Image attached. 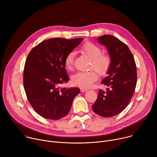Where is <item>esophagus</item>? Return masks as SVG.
Masks as SVG:
<instances>
[{"label":"esophagus","mask_w":157,"mask_h":157,"mask_svg":"<svg viewBox=\"0 0 157 157\" xmlns=\"http://www.w3.org/2000/svg\"><path fill=\"white\" fill-rule=\"evenodd\" d=\"M80 90H81V91L82 93H84V92H86V91H87V89L81 87V88H80Z\"/></svg>","instance_id":"34e87169"}]
</instances>
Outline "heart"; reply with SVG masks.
Listing matches in <instances>:
<instances>
[{"label":"heart","mask_w":157,"mask_h":157,"mask_svg":"<svg viewBox=\"0 0 157 157\" xmlns=\"http://www.w3.org/2000/svg\"><path fill=\"white\" fill-rule=\"evenodd\" d=\"M80 50L83 54L91 58L89 68L96 69L101 75L107 73L112 64V58L109 54L102 53L101 48L91 41L84 43ZM75 55L73 52H70L65 56L64 64L68 70H72L73 68ZM96 71L91 70L78 72L72 76L71 82L76 86L89 87L98 78V73Z\"/></svg>","instance_id":"obj_1"}]
</instances>
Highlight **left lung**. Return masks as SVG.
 <instances>
[{
	"label": "left lung",
	"mask_w": 157,
	"mask_h": 157,
	"mask_svg": "<svg viewBox=\"0 0 157 157\" xmlns=\"http://www.w3.org/2000/svg\"><path fill=\"white\" fill-rule=\"evenodd\" d=\"M98 41L106 47L112 64L108 75L102 81L107 90L100 89L92 107L99 116L111 117L121 113L129 104L136 87L137 66L127 44L117 38L104 35L98 37Z\"/></svg>",
	"instance_id": "1"
}]
</instances>
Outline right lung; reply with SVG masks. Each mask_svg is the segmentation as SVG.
I'll use <instances>...</instances> for the list:
<instances>
[{"mask_svg": "<svg viewBox=\"0 0 157 157\" xmlns=\"http://www.w3.org/2000/svg\"><path fill=\"white\" fill-rule=\"evenodd\" d=\"M82 38H55L44 40L29 53L24 71V87L27 99L41 117L58 120L66 116L79 89L61 88L69 81L64 58L82 41Z\"/></svg>", "mask_w": 157, "mask_h": 157, "instance_id": "1", "label": "right lung"}]
</instances>
